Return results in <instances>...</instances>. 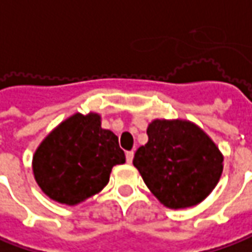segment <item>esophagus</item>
I'll use <instances>...</instances> for the list:
<instances>
[{"instance_id":"esophagus-1","label":"esophagus","mask_w":252,"mask_h":252,"mask_svg":"<svg viewBox=\"0 0 252 252\" xmlns=\"http://www.w3.org/2000/svg\"><path fill=\"white\" fill-rule=\"evenodd\" d=\"M126 162H132V158H133V152H126Z\"/></svg>"}]
</instances>
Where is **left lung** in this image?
I'll return each mask as SVG.
<instances>
[{"label": "left lung", "mask_w": 252, "mask_h": 252, "mask_svg": "<svg viewBox=\"0 0 252 252\" xmlns=\"http://www.w3.org/2000/svg\"><path fill=\"white\" fill-rule=\"evenodd\" d=\"M148 136V143L135 153L133 165L152 193L175 210L201 203L223 169L215 143L197 126L181 120H155Z\"/></svg>", "instance_id": "8db88e82"}]
</instances>
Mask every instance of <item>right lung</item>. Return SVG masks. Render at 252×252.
<instances>
[{"label":"right lung","mask_w":252,"mask_h":252,"mask_svg":"<svg viewBox=\"0 0 252 252\" xmlns=\"http://www.w3.org/2000/svg\"><path fill=\"white\" fill-rule=\"evenodd\" d=\"M126 162L119 138L100 126V117L74 114L48 135L32 157L42 191L62 204L74 205L109 182L113 165Z\"/></svg>","instance_id":"right-lung-1"}]
</instances>
